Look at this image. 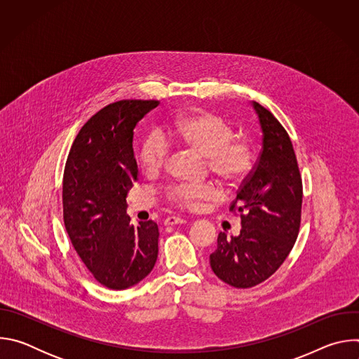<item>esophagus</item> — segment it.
Masks as SVG:
<instances>
[{
	"instance_id": "1",
	"label": "esophagus",
	"mask_w": 359,
	"mask_h": 359,
	"mask_svg": "<svg viewBox=\"0 0 359 359\" xmlns=\"http://www.w3.org/2000/svg\"><path fill=\"white\" fill-rule=\"evenodd\" d=\"M186 220L176 216H169L165 219V226H175V224H184Z\"/></svg>"
}]
</instances>
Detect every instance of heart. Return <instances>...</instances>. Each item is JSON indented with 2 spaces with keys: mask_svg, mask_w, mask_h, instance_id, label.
<instances>
[{
  "mask_svg": "<svg viewBox=\"0 0 359 359\" xmlns=\"http://www.w3.org/2000/svg\"><path fill=\"white\" fill-rule=\"evenodd\" d=\"M173 135L177 140L206 156L208 166L222 182L237 187L245 182L252 165L251 144L241 137H234L233 128L219 115L210 111H194L176 121ZM170 156V143L166 135L150 130L137 150V163L146 175H158ZM166 200L183 210H196L204 201L216 200L219 187L212 182L172 183L165 190Z\"/></svg>",
  "mask_w": 359,
  "mask_h": 359,
  "instance_id": "b5f03b06",
  "label": "heart"
}]
</instances>
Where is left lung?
Masks as SVG:
<instances>
[{
    "mask_svg": "<svg viewBox=\"0 0 359 359\" xmlns=\"http://www.w3.org/2000/svg\"><path fill=\"white\" fill-rule=\"evenodd\" d=\"M252 107L263 147L230 204L243 227L237 237L222 231L210 254L213 273L234 288H251L271 277L288 257L301 226L302 180L290 136L269 109L259 102Z\"/></svg>",
    "mask_w": 359,
    "mask_h": 359,
    "instance_id": "1",
    "label": "left lung"
}]
</instances>
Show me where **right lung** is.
I'll return each instance as SVG.
<instances>
[{
  "label": "right lung",
  "mask_w": 359,
  "mask_h": 359,
  "mask_svg": "<svg viewBox=\"0 0 359 359\" xmlns=\"http://www.w3.org/2000/svg\"><path fill=\"white\" fill-rule=\"evenodd\" d=\"M159 105L123 99L96 112L76 135L62 182L64 223L93 278L111 290L142 281L158 260V224H130L126 196L137 180L133 129Z\"/></svg>",
  "instance_id": "add662e5"
}]
</instances>
